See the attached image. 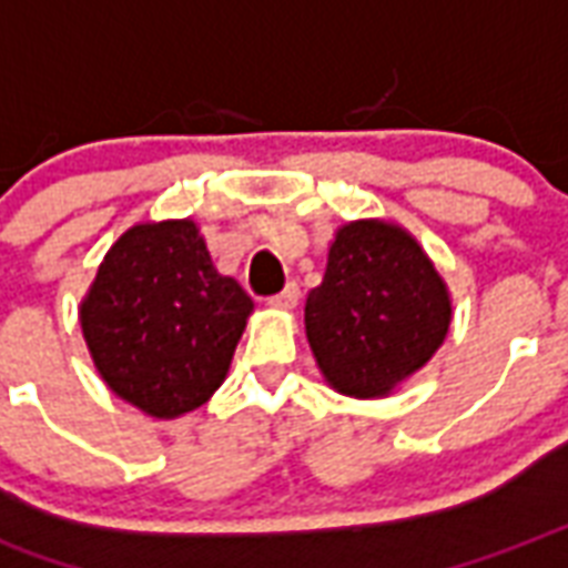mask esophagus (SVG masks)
<instances>
[{
  "instance_id": "esophagus-1",
  "label": "esophagus",
  "mask_w": 568,
  "mask_h": 568,
  "mask_svg": "<svg viewBox=\"0 0 568 568\" xmlns=\"http://www.w3.org/2000/svg\"><path fill=\"white\" fill-rule=\"evenodd\" d=\"M297 301H301V288L292 283V285H285L280 295L271 297V306H273V310H295Z\"/></svg>"
}]
</instances>
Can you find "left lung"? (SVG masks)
Returning a JSON list of instances; mask_svg holds the SVG:
<instances>
[{
    "instance_id": "8db88e82",
    "label": "left lung",
    "mask_w": 568,
    "mask_h": 568,
    "mask_svg": "<svg viewBox=\"0 0 568 568\" xmlns=\"http://www.w3.org/2000/svg\"><path fill=\"white\" fill-rule=\"evenodd\" d=\"M304 325L327 385L355 400H379L443 346L452 292L403 225L355 220L334 231L325 276L306 295Z\"/></svg>"
}]
</instances>
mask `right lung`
Masks as SVG:
<instances>
[{
	"label": "right lung",
	"mask_w": 568,
	"mask_h": 568,
	"mask_svg": "<svg viewBox=\"0 0 568 568\" xmlns=\"http://www.w3.org/2000/svg\"><path fill=\"white\" fill-rule=\"evenodd\" d=\"M252 297L210 258L199 222H138L120 234L81 301L104 385L150 418H180L229 376Z\"/></svg>",
	"instance_id": "right-lung-1"
}]
</instances>
